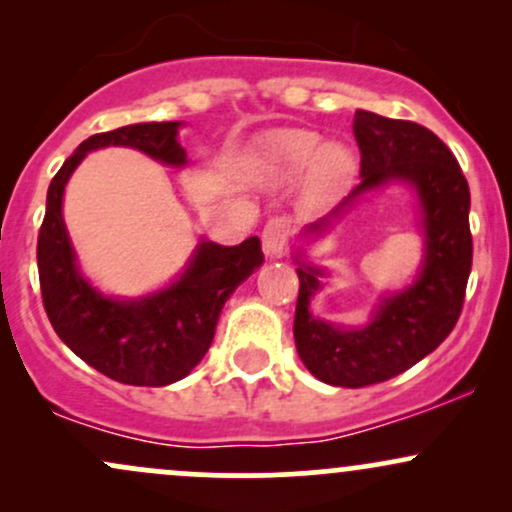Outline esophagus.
Returning <instances> with one entry per match:
<instances>
[{
    "label": "esophagus",
    "instance_id": "34e87169",
    "mask_svg": "<svg viewBox=\"0 0 512 512\" xmlns=\"http://www.w3.org/2000/svg\"><path fill=\"white\" fill-rule=\"evenodd\" d=\"M291 221L286 216H276V219H269L267 226L262 231V245L264 252L269 257H281L286 250V238H289Z\"/></svg>",
    "mask_w": 512,
    "mask_h": 512
}]
</instances>
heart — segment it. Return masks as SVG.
I'll return each instance as SVG.
<instances>
[{
    "instance_id": "obj_1",
    "label": "heart",
    "mask_w": 512,
    "mask_h": 512,
    "mask_svg": "<svg viewBox=\"0 0 512 512\" xmlns=\"http://www.w3.org/2000/svg\"><path fill=\"white\" fill-rule=\"evenodd\" d=\"M267 168L274 180H296L310 170L315 192H334L354 178L356 158L344 144H322L310 129H284L267 142Z\"/></svg>"
}]
</instances>
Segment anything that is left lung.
Returning <instances> with one entry per match:
<instances>
[{"label":"left lung","mask_w":512,"mask_h":512,"mask_svg":"<svg viewBox=\"0 0 512 512\" xmlns=\"http://www.w3.org/2000/svg\"><path fill=\"white\" fill-rule=\"evenodd\" d=\"M354 137L361 149V185L330 214L305 228L322 236L363 192L399 180L411 185L424 226V264L416 281L380 301L368 325L346 330L310 315L320 289V267L298 252V289L293 337L305 368L337 387H366L395 378L436 351L457 325L472 272L469 185L460 163L431 129L407 120L356 110Z\"/></svg>","instance_id":"8db88e82"}]
</instances>
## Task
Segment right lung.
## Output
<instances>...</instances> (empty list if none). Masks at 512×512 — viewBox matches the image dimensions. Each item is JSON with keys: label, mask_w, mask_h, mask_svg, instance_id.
Instances as JSON below:
<instances>
[{"label": "right lung", "mask_w": 512, "mask_h": 512, "mask_svg": "<svg viewBox=\"0 0 512 512\" xmlns=\"http://www.w3.org/2000/svg\"><path fill=\"white\" fill-rule=\"evenodd\" d=\"M178 127L180 122H139L81 142L50 182L38 233L40 293L57 337L88 366L125 385L163 387L185 378L209 351L223 303L264 262L257 236L231 248L202 240L180 279L132 301L103 296L81 276L62 219L64 185L76 166L88 151L129 146L180 168L187 154L178 144Z\"/></svg>", "instance_id": "right-lung-1"}]
</instances>
